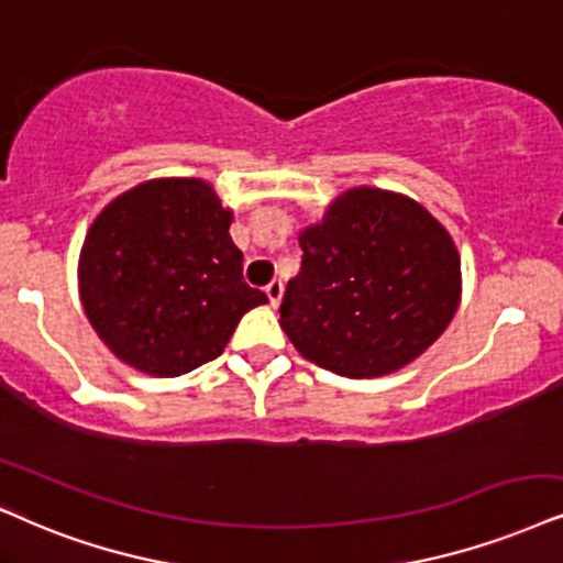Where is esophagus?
<instances>
[{
	"label": "esophagus",
	"instance_id": "esophagus-1",
	"mask_svg": "<svg viewBox=\"0 0 563 563\" xmlns=\"http://www.w3.org/2000/svg\"><path fill=\"white\" fill-rule=\"evenodd\" d=\"M267 298H269V303H273V306H277V303H280V298H283V280H277V277H275V280H269L267 283Z\"/></svg>",
	"mask_w": 563,
	"mask_h": 563
}]
</instances>
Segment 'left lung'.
<instances>
[{
	"mask_svg": "<svg viewBox=\"0 0 563 563\" xmlns=\"http://www.w3.org/2000/svg\"><path fill=\"white\" fill-rule=\"evenodd\" d=\"M280 327L303 358L372 379L416 361L452 322L462 277L444 225L410 197L355 187L298 236Z\"/></svg>",
	"mask_w": 563,
	"mask_h": 563,
	"instance_id": "8db88e82",
	"label": "left lung"
}]
</instances>
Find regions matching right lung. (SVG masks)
Wrapping results in <instances>:
<instances>
[{"instance_id":"obj_1","label":"right lung","mask_w":563,"mask_h":563,"mask_svg":"<svg viewBox=\"0 0 563 563\" xmlns=\"http://www.w3.org/2000/svg\"><path fill=\"white\" fill-rule=\"evenodd\" d=\"M233 212L202 179L140 184L92 220L80 252V301L119 361L179 376L223 353L267 296L244 283Z\"/></svg>"}]
</instances>
